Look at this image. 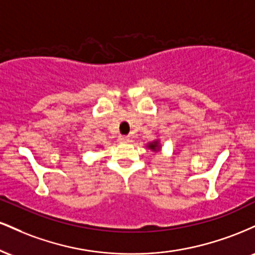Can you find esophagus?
<instances>
[{"label": "esophagus", "mask_w": 255, "mask_h": 255, "mask_svg": "<svg viewBox=\"0 0 255 255\" xmlns=\"http://www.w3.org/2000/svg\"><path fill=\"white\" fill-rule=\"evenodd\" d=\"M120 141H121V142H129L130 139H129V136H128V135H124V136H120Z\"/></svg>", "instance_id": "obj_1"}]
</instances>
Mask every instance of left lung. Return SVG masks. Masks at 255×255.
<instances>
[{
  "mask_svg": "<svg viewBox=\"0 0 255 255\" xmlns=\"http://www.w3.org/2000/svg\"><path fill=\"white\" fill-rule=\"evenodd\" d=\"M147 148H150L152 151H158V141H152V142H148L147 146H146Z\"/></svg>",
  "mask_w": 255,
  "mask_h": 255,
  "instance_id": "8db88e82",
  "label": "left lung"
}]
</instances>
